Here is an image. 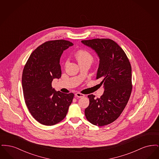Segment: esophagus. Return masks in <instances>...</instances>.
<instances>
[{
	"label": "esophagus",
	"mask_w": 159,
	"mask_h": 159,
	"mask_svg": "<svg viewBox=\"0 0 159 159\" xmlns=\"http://www.w3.org/2000/svg\"><path fill=\"white\" fill-rule=\"evenodd\" d=\"M75 96H76V97H77V98H82L83 97H84V95L82 94V93H79V92H77V93H75Z\"/></svg>",
	"instance_id": "obj_1"
}]
</instances>
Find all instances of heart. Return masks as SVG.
I'll list each match as a JSON object with an SVG mask.
<instances>
[{"label":"heart","instance_id":"1","mask_svg":"<svg viewBox=\"0 0 159 159\" xmlns=\"http://www.w3.org/2000/svg\"><path fill=\"white\" fill-rule=\"evenodd\" d=\"M76 57L79 63L84 61H92L93 58L91 53L84 50H80L77 52Z\"/></svg>","mask_w":159,"mask_h":159}]
</instances>
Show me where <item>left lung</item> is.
<instances>
[{"label": "left lung", "instance_id": "obj_1", "mask_svg": "<svg viewBox=\"0 0 159 159\" xmlns=\"http://www.w3.org/2000/svg\"><path fill=\"white\" fill-rule=\"evenodd\" d=\"M82 43L98 56L99 64L96 79L102 82L104 91L99 98L91 94L89 105L85 109L87 120L102 126L115 121L126 106L132 92V68L124 51L113 40L94 39Z\"/></svg>", "mask_w": 159, "mask_h": 159}]
</instances>
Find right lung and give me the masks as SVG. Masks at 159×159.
I'll return each mask as SVG.
<instances>
[{
  "instance_id": "obj_1",
  "label": "right lung",
  "mask_w": 159,
  "mask_h": 159,
  "mask_svg": "<svg viewBox=\"0 0 159 159\" xmlns=\"http://www.w3.org/2000/svg\"><path fill=\"white\" fill-rule=\"evenodd\" d=\"M73 44L65 40L48 41L30 55L23 70L24 98L31 116L40 123L52 126L62 120L68 112L74 94L56 91L54 79H60L61 56Z\"/></svg>"
}]
</instances>
